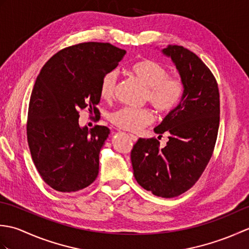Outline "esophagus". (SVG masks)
I'll return each mask as SVG.
<instances>
[{
  "label": "esophagus",
  "mask_w": 249,
  "mask_h": 249,
  "mask_svg": "<svg viewBox=\"0 0 249 249\" xmlns=\"http://www.w3.org/2000/svg\"><path fill=\"white\" fill-rule=\"evenodd\" d=\"M129 139L133 141V142H136L137 140H138V138H137V137L134 136V135H129Z\"/></svg>",
  "instance_id": "1"
}]
</instances>
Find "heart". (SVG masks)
I'll list each match as a JSON object with an SVG mask.
<instances>
[{
	"label": "heart",
	"mask_w": 249,
	"mask_h": 249,
	"mask_svg": "<svg viewBox=\"0 0 249 249\" xmlns=\"http://www.w3.org/2000/svg\"><path fill=\"white\" fill-rule=\"evenodd\" d=\"M130 72L146 87L145 99L162 115L177 110L185 95V86L178 78L169 76L166 66L154 60H140L130 66ZM118 72L111 71L100 81L99 94L105 100L114 97L118 88ZM109 121L116 127L130 133H138L150 125L154 115L147 108L134 109L124 107L108 115Z\"/></svg>",
	"instance_id": "heart-1"
}]
</instances>
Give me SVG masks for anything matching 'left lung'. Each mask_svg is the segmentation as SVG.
I'll return each mask as SVG.
<instances>
[{
    "mask_svg": "<svg viewBox=\"0 0 249 249\" xmlns=\"http://www.w3.org/2000/svg\"><path fill=\"white\" fill-rule=\"evenodd\" d=\"M185 86L181 105L154 128L169 133L160 149L155 138H140L130 153L136 181L162 198L178 197L198 181L212 157L219 127V91L214 75L199 56L182 46L162 49Z\"/></svg>",
    "mask_w": 249,
    "mask_h": 249,
    "instance_id": "obj_1",
    "label": "left lung"
}]
</instances>
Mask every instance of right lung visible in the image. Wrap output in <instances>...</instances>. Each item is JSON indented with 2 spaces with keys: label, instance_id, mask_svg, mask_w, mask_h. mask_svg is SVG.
<instances>
[{
  "label": "right lung",
  "instance_id": "add662e5",
  "mask_svg": "<svg viewBox=\"0 0 249 249\" xmlns=\"http://www.w3.org/2000/svg\"><path fill=\"white\" fill-rule=\"evenodd\" d=\"M125 53L108 43L71 46L50 57L36 79L28 111V143L41 178L57 192H78L98 176L99 152L110 129L80 127L79 112H99L100 81Z\"/></svg>",
  "mask_w": 249,
  "mask_h": 249
}]
</instances>
